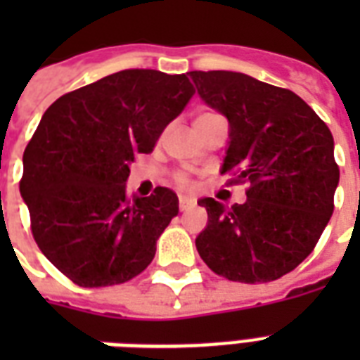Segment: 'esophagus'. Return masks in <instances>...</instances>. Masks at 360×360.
<instances>
[{
    "label": "esophagus",
    "instance_id": "esophagus-1",
    "mask_svg": "<svg viewBox=\"0 0 360 360\" xmlns=\"http://www.w3.org/2000/svg\"><path fill=\"white\" fill-rule=\"evenodd\" d=\"M194 203H196V202H194L192 198H186V196L179 198V209H181V211H186V209H191Z\"/></svg>",
    "mask_w": 360,
    "mask_h": 360
}]
</instances>
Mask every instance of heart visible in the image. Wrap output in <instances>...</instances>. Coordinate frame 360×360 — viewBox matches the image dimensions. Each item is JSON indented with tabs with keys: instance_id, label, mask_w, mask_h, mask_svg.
I'll use <instances>...</instances> for the list:
<instances>
[{
	"instance_id": "b5f03b06",
	"label": "heart",
	"mask_w": 360,
	"mask_h": 360,
	"mask_svg": "<svg viewBox=\"0 0 360 360\" xmlns=\"http://www.w3.org/2000/svg\"><path fill=\"white\" fill-rule=\"evenodd\" d=\"M179 185H186L185 177H179Z\"/></svg>"
}]
</instances>
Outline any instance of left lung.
<instances>
[{"label": "left lung", "instance_id": "8db88e82", "mask_svg": "<svg viewBox=\"0 0 360 360\" xmlns=\"http://www.w3.org/2000/svg\"><path fill=\"white\" fill-rule=\"evenodd\" d=\"M188 75L200 98L230 124L220 172L248 185L246 202L231 207L198 200L207 209L198 252L233 282L280 278L314 250L335 209L340 172L333 134L290 89L231 70Z\"/></svg>", "mask_w": 360, "mask_h": 360}]
</instances>
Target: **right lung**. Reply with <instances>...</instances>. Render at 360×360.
I'll return each mask as SVG.
<instances>
[{
    "label": "right lung",
    "instance_id": "obj_1",
    "mask_svg": "<svg viewBox=\"0 0 360 360\" xmlns=\"http://www.w3.org/2000/svg\"><path fill=\"white\" fill-rule=\"evenodd\" d=\"M194 95L186 75L130 69L59 97L24 151L20 194L41 252L82 288L134 278L179 213L166 186L127 194L130 162L151 153Z\"/></svg>",
    "mask_w": 360,
    "mask_h": 360
}]
</instances>
